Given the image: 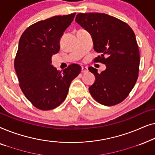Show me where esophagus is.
Returning a JSON list of instances; mask_svg holds the SVG:
<instances>
[{
    "mask_svg": "<svg viewBox=\"0 0 155 155\" xmlns=\"http://www.w3.org/2000/svg\"><path fill=\"white\" fill-rule=\"evenodd\" d=\"M88 69L87 67H82V73H88Z\"/></svg>",
    "mask_w": 155,
    "mask_h": 155,
    "instance_id": "1",
    "label": "esophagus"
}]
</instances>
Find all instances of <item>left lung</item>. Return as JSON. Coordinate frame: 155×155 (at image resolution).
<instances>
[{"label":"left lung","mask_w":155,"mask_h":155,"mask_svg":"<svg viewBox=\"0 0 155 155\" xmlns=\"http://www.w3.org/2000/svg\"><path fill=\"white\" fill-rule=\"evenodd\" d=\"M75 21L90 33L94 51L101 54L94 62L107 67L100 74L89 67L96 78L89 87L91 95L101 104H118L128 96L138 78L140 53L134 31L126 22L104 13H78Z\"/></svg>","instance_id":"8db88e82"}]
</instances>
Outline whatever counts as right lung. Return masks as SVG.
Masks as SVG:
<instances>
[{"instance_id":"right-lung-1","label":"right lung","mask_w":155,"mask_h":155,"mask_svg":"<svg viewBox=\"0 0 155 155\" xmlns=\"http://www.w3.org/2000/svg\"><path fill=\"white\" fill-rule=\"evenodd\" d=\"M75 13L54 16L31 25L19 41L14 66L20 87L26 98L40 110L58 107L66 98L72 80L81 67L71 64L63 72L51 65V57L60 50V39Z\"/></svg>"}]
</instances>
